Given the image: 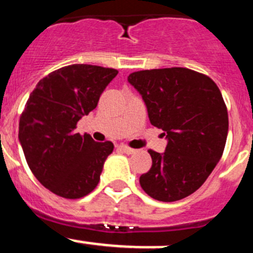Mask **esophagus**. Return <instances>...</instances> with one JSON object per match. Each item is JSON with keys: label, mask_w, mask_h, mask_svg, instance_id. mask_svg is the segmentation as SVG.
Returning a JSON list of instances; mask_svg holds the SVG:
<instances>
[{"label": "esophagus", "mask_w": 253, "mask_h": 253, "mask_svg": "<svg viewBox=\"0 0 253 253\" xmlns=\"http://www.w3.org/2000/svg\"><path fill=\"white\" fill-rule=\"evenodd\" d=\"M120 149H122V151H124L125 153H127V154H132V153H134V152H136V149L131 148V147L126 146V144H120Z\"/></svg>", "instance_id": "34e87169"}]
</instances>
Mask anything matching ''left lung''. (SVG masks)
I'll use <instances>...</instances> for the list:
<instances>
[{"instance_id": "left-lung-1", "label": "left lung", "mask_w": 253, "mask_h": 253, "mask_svg": "<svg viewBox=\"0 0 253 253\" xmlns=\"http://www.w3.org/2000/svg\"><path fill=\"white\" fill-rule=\"evenodd\" d=\"M128 82L143 97L151 124L168 138L163 154L148 151L152 167L139 184L159 202L184 199L205 183L224 153L229 115L220 89L186 68L134 72Z\"/></svg>"}]
</instances>
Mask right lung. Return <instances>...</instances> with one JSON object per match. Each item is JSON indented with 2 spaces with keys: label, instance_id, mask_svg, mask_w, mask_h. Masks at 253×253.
<instances>
[{
  "label": "right lung",
  "instance_id": "1",
  "mask_svg": "<svg viewBox=\"0 0 253 253\" xmlns=\"http://www.w3.org/2000/svg\"><path fill=\"white\" fill-rule=\"evenodd\" d=\"M117 74L112 68L68 65L39 80L27 100L19 117V142L32 173L58 197L79 199L99 184L114 143L95 142L75 128Z\"/></svg>",
  "mask_w": 253,
  "mask_h": 253
}]
</instances>
